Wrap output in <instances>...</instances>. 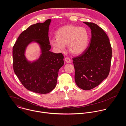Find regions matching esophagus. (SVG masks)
I'll list each match as a JSON object with an SVG mask.
<instances>
[{"instance_id": "34e87169", "label": "esophagus", "mask_w": 126, "mask_h": 126, "mask_svg": "<svg viewBox=\"0 0 126 126\" xmlns=\"http://www.w3.org/2000/svg\"><path fill=\"white\" fill-rule=\"evenodd\" d=\"M65 61L67 63H70V62H71V59H70V58H69V57H66V58H65Z\"/></svg>"}]
</instances>
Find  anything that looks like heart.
Wrapping results in <instances>:
<instances>
[{"instance_id":"1","label":"heart","mask_w":126,"mask_h":126,"mask_svg":"<svg viewBox=\"0 0 126 126\" xmlns=\"http://www.w3.org/2000/svg\"><path fill=\"white\" fill-rule=\"evenodd\" d=\"M56 39L50 41L51 45L63 50L65 46H68L70 53L74 55L81 54L86 50L89 39L87 30L77 26H64L57 30L55 34Z\"/></svg>"}]
</instances>
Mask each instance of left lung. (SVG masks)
I'll return each instance as SVG.
<instances>
[{
  "label": "left lung",
  "instance_id": "left-lung-1",
  "mask_svg": "<svg viewBox=\"0 0 126 126\" xmlns=\"http://www.w3.org/2000/svg\"><path fill=\"white\" fill-rule=\"evenodd\" d=\"M84 23L91 29L89 45L73 60L76 85L81 89L90 90L98 86L109 75L112 50L109 38L101 28L92 22Z\"/></svg>",
  "mask_w": 126,
  "mask_h": 126
}]
</instances>
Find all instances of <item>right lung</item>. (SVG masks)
I'll use <instances>...</instances> for the list:
<instances>
[{"label": "right lung", "mask_w": 126, "mask_h": 126, "mask_svg": "<svg viewBox=\"0 0 126 126\" xmlns=\"http://www.w3.org/2000/svg\"><path fill=\"white\" fill-rule=\"evenodd\" d=\"M51 20L30 26L21 33L13 49V68L21 84L27 90L41 94L50 92L56 86L59 69L64 65L62 53L50 51L48 36ZM32 42L40 45L42 54L37 61H28L24 53Z\"/></svg>", "instance_id": "right-lung-1"}]
</instances>
